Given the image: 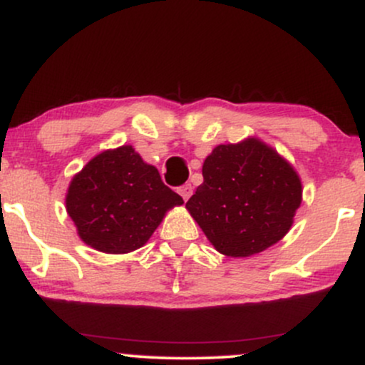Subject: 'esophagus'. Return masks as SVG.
I'll use <instances>...</instances> for the list:
<instances>
[{
    "mask_svg": "<svg viewBox=\"0 0 365 365\" xmlns=\"http://www.w3.org/2000/svg\"><path fill=\"white\" fill-rule=\"evenodd\" d=\"M192 192H194V190H192V185H190V183H187V185H182V187H180V195L183 197V200H188V199H190Z\"/></svg>",
    "mask_w": 365,
    "mask_h": 365,
    "instance_id": "34e87169",
    "label": "esophagus"
}]
</instances>
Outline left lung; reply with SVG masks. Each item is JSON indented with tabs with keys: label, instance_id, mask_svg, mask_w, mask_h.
<instances>
[{
	"label": "left lung",
	"instance_id": "obj_1",
	"mask_svg": "<svg viewBox=\"0 0 365 365\" xmlns=\"http://www.w3.org/2000/svg\"><path fill=\"white\" fill-rule=\"evenodd\" d=\"M187 209L217 252L249 257L292 228L302 183L288 161L259 139L221 144L202 166Z\"/></svg>",
	"mask_w": 365,
	"mask_h": 365
}]
</instances>
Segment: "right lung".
Listing matches in <instances>:
<instances>
[{
  "mask_svg": "<svg viewBox=\"0 0 365 365\" xmlns=\"http://www.w3.org/2000/svg\"><path fill=\"white\" fill-rule=\"evenodd\" d=\"M183 199L132 145L104 150L70 182L66 212L92 249L127 254L149 240L171 207Z\"/></svg>",
  "mask_w": 365,
  "mask_h": 365,
  "instance_id": "add662e5",
  "label": "right lung"
}]
</instances>
